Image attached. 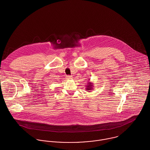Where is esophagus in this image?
Listing matches in <instances>:
<instances>
[{
    "instance_id": "34e87169",
    "label": "esophagus",
    "mask_w": 150,
    "mask_h": 150,
    "mask_svg": "<svg viewBox=\"0 0 150 150\" xmlns=\"http://www.w3.org/2000/svg\"><path fill=\"white\" fill-rule=\"evenodd\" d=\"M66 77H67V79H72V76H67Z\"/></svg>"
}]
</instances>
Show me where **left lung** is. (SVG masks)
<instances>
[{"label": "left lung", "instance_id": "8db88e82", "mask_svg": "<svg viewBox=\"0 0 150 150\" xmlns=\"http://www.w3.org/2000/svg\"><path fill=\"white\" fill-rule=\"evenodd\" d=\"M89 80H90V79H89V81L87 83V85L86 86V91H90V90H92L93 88V86H94V84L92 82H91Z\"/></svg>", "mask_w": 150, "mask_h": 150}]
</instances>
